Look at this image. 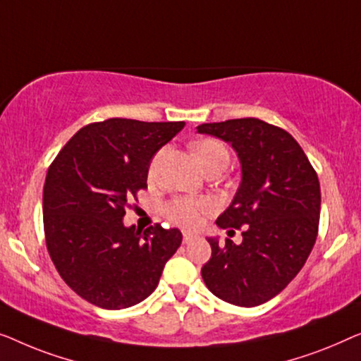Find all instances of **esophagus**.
<instances>
[{
  "label": "esophagus",
  "mask_w": 361,
  "mask_h": 361,
  "mask_svg": "<svg viewBox=\"0 0 361 361\" xmlns=\"http://www.w3.org/2000/svg\"><path fill=\"white\" fill-rule=\"evenodd\" d=\"M196 238V233H192V232H183V242L185 243H190V242H192Z\"/></svg>",
  "instance_id": "esophagus-1"
}]
</instances>
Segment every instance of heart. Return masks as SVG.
<instances>
[{"label":"heart","mask_w":361,"mask_h":361,"mask_svg":"<svg viewBox=\"0 0 361 361\" xmlns=\"http://www.w3.org/2000/svg\"><path fill=\"white\" fill-rule=\"evenodd\" d=\"M192 154H195L197 164L204 170L216 161H229V152L219 140L216 139H202L191 145ZM211 211L209 201L206 200H190V197H181L175 200L166 206V214L173 222L185 227L200 226L207 212Z\"/></svg>","instance_id":"heart-1"}]
</instances>
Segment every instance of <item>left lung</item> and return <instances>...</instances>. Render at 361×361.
Listing matches in <instances>:
<instances>
[{
	"label": "left lung",
	"mask_w": 361,
	"mask_h": 361,
	"mask_svg": "<svg viewBox=\"0 0 361 361\" xmlns=\"http://www.w3.org/2000/svg\"><path fill=\"white\" fill-rule=\"evenodd\" d=\"M235 150L242 180L221 229H240L242 243L207 237L212 255L201 268L209 291L222 301L253 307L288 286L306 263L317 237L321 186L291 134L255 118L197 126Z\"/></svg>",
	"instance_id": "left-lung-1"
}]
</instances>
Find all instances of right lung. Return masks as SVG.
<instances>
[{
    "label": "right lung",
    "mask_w": 361,
    "mask_h": 361,
    "mask_svg": "<svg viewBox=\"0 0 361 361\" xmlns=\"http://www.w3.org/2000/svg\"><path fill=\"white\" fill-rule=\"evenodd\" d=\"M185 123L113 118L80 129L50 165L42 211L47 250L63 281L103 309H126L155 291L181 245L178 229L124 226L147 188L150 161Z\"/></svg>",
    "instance_id": "right-lung-1"
}]
</instances>
